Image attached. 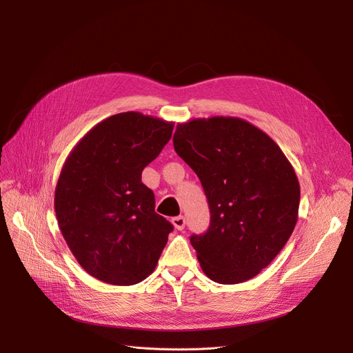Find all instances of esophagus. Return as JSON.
Here are the masks:
<instances>
[{"mask_svg":"<svg viewBox=\"0 0 353 353\" xmlns=\"http://www.w3.org/2000/svg\"><path fill=\"white\" fill-rule=\"evenodd\" d=\"M172 223H173L174 229L183 230L184 226H186V219H184L183 216H177V217H173V219H172Z\"/></svg>","mask_w":353,"mask_h":353,"instance_id":"34e87169","label":"esophagus"}]
</instances>
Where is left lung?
<instances>
[{
  "label": "left lung",
  "instance_id": "8db88e82",
  "mask_svg": "<svg viewBox=\"0 0 353 353\" xmlns=\"http://www.w3.org/2000/svg\"><path fill=\"white\" fill-rule=\"evenodd\" d=\"M173 145L209 201V230L190 237L201 270L221 285L252 279L283 249L298 221L293 165L265 132L239 117L179 123Z\"/></svg>",
  "mask_w": 353,
  "mask_h": 353
}]
</instances>
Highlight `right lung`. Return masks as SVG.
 Masks as SVG:
<instances>
[{
	"instance_id": "add662e5",
	"label": "right lung",
	"mask_w": 353,
	"mask_h": 353,
	"mask_svg": "<svg viewBox=\"0 0 353 353\" xmlns=\"http://www.w3.org/2000/svg\"><path fill=\"white\" fill-rule=\"evenodd\" d=\"M174 123L139 111L92 127L65 159L54 210L63 237L96 279L130 286L150 276L173 226L154 212L141 172L170 140Z\"/></svg>"
}]
</instances>
